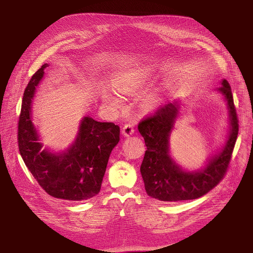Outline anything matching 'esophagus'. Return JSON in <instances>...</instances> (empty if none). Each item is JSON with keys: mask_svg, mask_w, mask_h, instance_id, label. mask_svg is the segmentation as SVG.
Masks as SVG:
<instances>
[{"mask_svg": "<svg viewBox=\"0 0 253 253\" xmlns=\"http://www.w3.org/2000/svg\"><path fill=\"white\" fill-rule=\"evenodd\" d=\"M134 133V128H133V125L132 124H126L123 129H122V134L125 136V137H128L130 135H132Z\"/></svg>", "mask_w": 253, "mask_h": 253, "instance_id": "esophagus-1", "label": "esophagus"}]
</instances>
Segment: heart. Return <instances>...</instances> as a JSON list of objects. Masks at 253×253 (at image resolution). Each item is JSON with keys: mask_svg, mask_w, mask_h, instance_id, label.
Wrapping results in <instances>:
<instances>
[{"mask_svg": "<svg viewBox=\"0 0 253 253\" xmlns=\"http://www.w3.org/2000/svg\"><path fill=\"white\" fill-rule=\"evenodd\" d=\"M152 76V70L150 68H137L131 70L123 75L120 76L116 81L117 85L121 88H133L139 86L145 80ZM108 100L118 103V99L112 95L105 97Z\"/></svg>", "mask_w": 253, "mask_h": 253, "instance_id": "heart-1", "label": "heart"}]
</instances>
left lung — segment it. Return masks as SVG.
I'll use <instances>...</instances> for the list:
<instances>
[{
  "label": "left lung",
  "instance_id": "8db88e82",
  "mask_svg": "<svg viewBox=\"0 0 253 253\" xmlns=\"http://www.w3.org/2000/svg\"><path fill=\"white\" fill-rule=\"evenodd\" d=\"M214 90L227 102L229 127L220 148L208 158L205 165L189 170L180 166L170 154V137L179 119L182 101L176 99L159 109L138 125L147 151L140 166V173L147 194L157 200L175 202L200 198L223 177L229 166L238 135V119L232 90L227 80Z\"/></svg>",
  "mask_w": 253,
  "mask_h": 253
}]
</instances>
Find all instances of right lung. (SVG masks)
Returning a JSON list of instances; mask_svg holds the SVG:
<instances>
[{
  "label": "right lung",
  "instance_id": "obj_1",
  "mask_svg": "<svg viewBox=\"0 0 253 253\" xmlns=\"http://www.w3.org/2000/svg\"><path fill=\"white\" fill-rule=\"evenodd\" d=\"M45 63L25 88L18 123V145L24 164L41 188L50 196L69 201H83L96 196L106 165L120 140V127L82 118L76 139L62 151L42 149L39 131L33 121V102L44 78Z\"/></svg>",
  "mask_w": 253,
  "mask_h": 253
}]
</instances>
